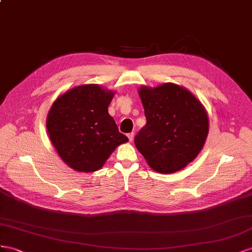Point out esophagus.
Instances as JSON below:
<instances>
[{
	"instance_id": "obj_1",
	"label": "esophagus",
	"mask_w": 252,
	"mask_h": 252,
	"mask_svg": "<svg viewBox=\"0 0 252 252\" xmlns=\"http://www.w3.org/2000/svg\"><path fill=\"white\" fill-rule=\"evenodd\" d=\"M127 138H128V140H130L131 142L133 141V139H134V133L132 132V133H128L127 134Z\"/></svg>"
}]
</instances>
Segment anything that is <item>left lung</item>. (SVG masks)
I'll return each mask as SVG.
<instances>
[{"label":"left lung","mask_w":252,"mask_h":252,"mask_svg":"<svg viewBox=\"0 0 252 252\" xmlns=\"http://www.w3.org/2000/svg\"><path fill=\"white\" fill-rule=\"evenodd\" d=\"M147 125L135 136V146L149 166L169 174L184 169L202 151L209 132L203 104L174 83L138 91Z\"/></svg>","instance_id":"1"}]
</instances>
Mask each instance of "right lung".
Wrapping results in <instances>:
<instances>
[{
    "label": "right lung",
    "mask_w": 252,
    "mask_h": 252,
    "mask_svg": "<svg viewBox=\"0 0 252 252\" xmlns=\"http://www.w3.org/2000/svg\"><path fill=\"white\" fill-rule=\"evenodd\" d=\"M114 93L98 84L76 86L57 98L46 127L57 152L78 172H94L121 143L128 141L109 114Z\"/></svg>",
    "instance_id": "right-lung-1"
}]
</instances>
